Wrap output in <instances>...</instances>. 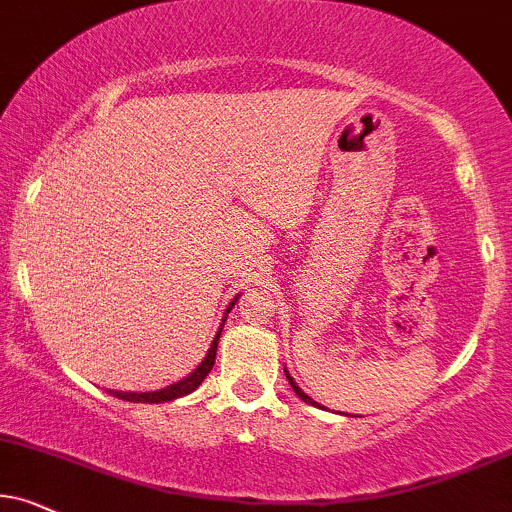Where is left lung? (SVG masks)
<instances>
[{
    "mask_svg": "<svg viewBox=\"0 0 512 512\" xmlns=\"http://www.w3.org/2000/svg\"><path fill=\"white\" fill-rule=\"evenodd\" d=\"M285 375H287V380H289V384H292V389L296 391V396H299V399H301V401L311 403V406H318V408H323V406H320V403H318V401H313V399H311V396H308V394H306V391H301V387H299V384H296V382H294V377H292V375H289V372H287V370H285Z\"/></svg>",
    "mask_w": 512,
    "mask_h": 512,
    "instance_id": "left-lung-1",
    "label": "left lung"
}]
</instances>
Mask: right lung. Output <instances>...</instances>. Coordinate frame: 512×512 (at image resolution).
<instances>
[{
    "mask_svg": "<svg viewBox=\"0 0 512 512\" xmlns=\"http://www.w3.org/2000/svg\"><path fill=\"white\" fill-rule=\"evenodd\" d=\"M237 299H239V294L235 296V299L230 301V304H227L225 313H223V323H220L218 332H216V337H213L211 346H208V351H206L204 361H201V363L197 365V368H194L192 372H189L187 377H182V380L173 382V384H168V387H163V389H156V391H116V389H106V391H109L111 396H116V399L132 401V403H166V401H175V399H180V396L192 394V391L197 389L199 384L206 380V375H208V372H211L213 363H216V351H218V339H220V332H223V325H225V320H227V313H230L232 308H235Z\"/></svg>",
    "mask_w": 512,
    "mask_h": 512,
    "instance_id": "obj_1",
    "label": "right lung"
}]
</instances>
